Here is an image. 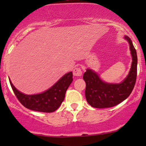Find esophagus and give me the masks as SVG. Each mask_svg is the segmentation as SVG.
<instances>
[{"instance_id":"esophagus-1","label":"esophagus","mask_w":146,"mask_h":146,"mask_svg":"<svg viewBox=\"0 0 146 146\" xmlns=\"http://www.w3.org/2000/svg\"><path fill=\"white\" fill-rule=\"evenodd\" d=\"M73 76H76V77H80L82 74V70L81 68L80 67H76L73 70Z\"/></svg>"}]
</instances>
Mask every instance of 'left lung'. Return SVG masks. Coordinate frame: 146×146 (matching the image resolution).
<instances>
[{
    "mask_svg": "<svg viewBox=\"0 0 146 146\" xmlns=\"http://www.w3.org/2000/svg\"><path fill=\"white\" fill-rule=\"evenodd\" d=\"M130 46L132 64L127 77L121 83H107L100 78L98 73L87 69L83 75L86 83L85 98L88 104L95 108H107L117 105L130 95L134 88L137 76V54L132 41L125 36Z\"/></svg>",
    "mask_w": 146,
    "mask_h": 146,
    "instance_id": "obj_1",
    "label": "left lung"
}]
</instances>
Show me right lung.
I'll use <instances>...</instances> for the list:
<instances>
[{"label":"right lung","mask_w":146,"mask_h":146,"mask_svg":"<svg viewBox=\"0 0 146 146\" xmlns=\"http://www.w3.org/2000/svg\"><path fill=\"white\" fill-rule=\"evenodd\" d=\"M72 81L73 73L69 72L46 91L32 95H25L17 90L10 80V83L17 100L26 108L41 112H53L63 102L66 90Z\"/></svg>","instance_id":"add662e5"}]
</instances>
